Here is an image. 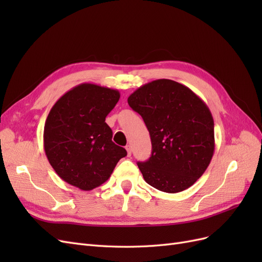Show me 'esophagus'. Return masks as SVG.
Wrapping results in <instances>:
<instances>
[{
    "instance_id": "34e87169",
    "label": "esophagus",
    "mask_w": 262,
    "mask_h": 262,
    "mask_svg": "<svg viewBox=\"0 0 262 262\" xmlns=\"http://www.w3.org/2000/svg\"><path fill=\"white\" fill-rule=\"evenodd\" d=\"M125 149H126V152H128V155L131 156V154H132V146H131L130 144L126 145V146H125Z\"/></svg>"
}]
</instances>
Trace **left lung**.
Segmentation results:
<instances>
[{
  "label": "left lung",
  "mask_w": 262,
  "mask_h": 262,
  "mask_svg": "<svg viewBox=\"0 0 262 262\" xmlns=\"http://www.w3.org/2000/svg\"><path fill=\"white\" fill-rule=\"evenodd\" d=\"M129 106L143 118L152 154L138 166L148 185L176 193L199 179L214 153V121L209 107L187 86L156 80L133 92Z\"/></svg>",
  "instance_id": "1"
}]
</instances>
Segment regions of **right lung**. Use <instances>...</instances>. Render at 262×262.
Segmentation results:
<instances>
[{"label": "right lung", "instance_id": "right-lung-1", "mask_svg": "<svg viewBox=\"0 0 262 262\" xmlns=\"http://www.w3.org/2000/svg\"><path fill=\"white\" fill-rule=\"evenodd\" d=\"M120 98L117 90L83 83L51 108L43 130L47 158L58 176L81 190H93L112 175L126 150L113 142L105 122Z\"/></svg>", "mask_w": 262, "mask_h": 262}]
</instances>
